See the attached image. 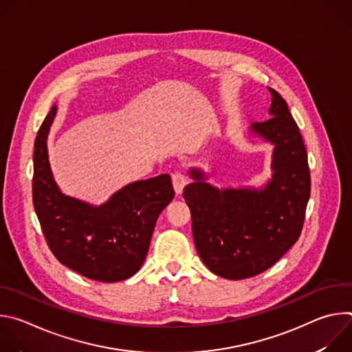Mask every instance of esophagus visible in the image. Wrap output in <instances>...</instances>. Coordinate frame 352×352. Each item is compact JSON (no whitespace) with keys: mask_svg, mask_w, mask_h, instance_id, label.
Listing matches in <instances>:
<instances>
[{"mask_svg":"<svg viewBox=\"0 0 352 352\" xmlns=\"http://www.w3.org/2000/svg\"><path fill=\"white\" fill-rule=\"evenodd\" d=\"M186 184H188V177L185 175L184 171H175L173 174V185L177 193H181Z\"/></svg>","mask_w":352,"mask_h":352,"instance_id":"obj_1","label":"esophagus"}]
</instances>
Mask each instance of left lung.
I'll return each instance as SVG.
<instances>
[{
	"mask_svg": "<svg viewBox=\"0 0 352 352\" xmlns=\"http://www.w3.org/2000/svg\"><path fill=\"white\" fill-rule=\"evenodd\" d=\"M273 118L250 129L274 144L273 179L263 190H219L192 170L184 188L197 254L214 274L242 280L272 267L298 241L311 196L302 135L285 100L269 87Z\"/></svg>",
	"mask_w": 352,
	"mask_h": 352,
	"instance_id": "1",
	"label": "left lung"
}]
</instances>
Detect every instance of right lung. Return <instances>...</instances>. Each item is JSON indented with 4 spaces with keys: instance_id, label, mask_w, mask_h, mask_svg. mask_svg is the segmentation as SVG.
<instances>
[{
    "instance_id": "1",
    "label": "right lung",
    "mask_w": 352,
    "mask_h": 352,
    "mask_svg": "<svg viewBox=\"0 0 352 352\" xmlns=\"http://www.w3.org/2000/svg\"><path fill=\"white\" fill-rule=\"evenodd\" d=\"M56 111L53 106L40 125L33 153V206L45 242L60 263L90 280L129 278L143 265L156 221L175 195L171 177L129 184L98 208L63 195L45 144Z\"/></svg>"
}]
</instances>
